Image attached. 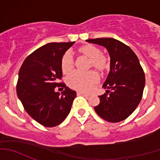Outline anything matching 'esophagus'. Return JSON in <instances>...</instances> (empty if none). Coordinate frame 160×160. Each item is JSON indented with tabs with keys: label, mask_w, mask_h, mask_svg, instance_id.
I'll return each instance as SVG.
<instances>
[{
	"label": "esophagus",
	"mask_w": 160,
	"mask_h": 160,
	"mask_svg": "<svg viewBox=\"0 0 160 160\" xmlns=\"http://www.w3.org/2000/svg\"><path fill=\"white\" fill-rule=\"evenodd\" d=\"M77 95H81V96H83L84 98H89V95L86 94V93H82V92H77Z\"/></svg>",
	"instance_id": "1"
}]
</instances>
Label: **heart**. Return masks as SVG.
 I'll list each match as a JSON object with an SVG mask.
<instances>
[{
  "label": "heart",
  "mask_w": 160,
  "mask_h": 160,
  "mask_svg": "<svg viewBox=\"0 0 160 160\" xmlns=\"http://www.w3.org/2000/svg\"><path fill=\"white\" fill-rule=\"evenodd\" d=\"M78 52L88 59V69L94 68L101 72L108 70V58L97 46L90 44L85 45L79 48ZM60 67L62 73L66 75L73 70L74 59L70 52H67L62 56ZM99 80V75L93 70L85 73L74 72L67 77V83L72 89L87 93L98 83Z\"/></svg>",
  "instance_id": "b5f03b06"
}]
</instances>
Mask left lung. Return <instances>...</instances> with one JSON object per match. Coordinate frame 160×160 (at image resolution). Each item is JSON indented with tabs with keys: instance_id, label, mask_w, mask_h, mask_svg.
Wrapping results in <instances>:
<instances>
[{
	"instance_id": "8db88e82",
	"label": "left lung",
	"mask_w": 160,
	"mask_h": 160,
	"mask_svg": "<svg viewBox=\"0 0 160 160\" xmlns=\"http://www.w3.org/2000/svg\"><path fill=\"white\" fill-rule=\"evenodd\" d=\"M105 47L111 57L110 72L103 84L106 93L98 96L97 114L109 122L125 120L135 110L142 98L146 78L139 60L129 46L113 38L86 40Z\"/></svg>"
}]
</instances>
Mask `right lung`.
Segmentation results:
<instances>
[{
    "label": "right lung",
    "mask_w": 160,
    "mask_h": 160,
    "mask_svg": "<svg viewBox=\"0 0 160 160\" xmlns=\"http://www.w3.org/2000/svg\"><path fill=\"white\" fill-rule=\"evenodd\" d=\"M75 42H51L30 54L21 67L17 94L26 112L46 127L62 123L70 113L77 93L59 83L62 77L61 59ZM56 86L64 88L60 95Z\"/></svg>",
    "instance_id": "obj_1"
}]
</instances>
